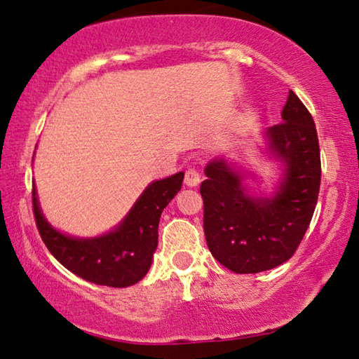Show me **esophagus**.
I'll list each match as a JSON object with an SVG mask.
<instances>
[{"label": "esophagus", "instance_id": "34e87169", "mask_svg": "<svg viewBox=\"0 0 359 359\" xmlns=\"http://www.w3.org/2000/svg\"><path fill=\"white\" fill-rule=\"evenodd\" d=\"M199 182H201V175L196 171L194 168H190L185 171V184L188 187H196L199 185Z\"/></svg>", "mask_w": 359, "mask_h": 359}]
</instances>
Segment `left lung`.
Masks as SVG:
<instances>
[{"instance_id": "8db88e82", "label": "left lung", "mask_w": 359, "mask_h": 359, "mask_svg": "<svg viewBox=\"0 0 359 359\" xmlns=\"http://www.w3.org/2000/svg\"><path fill=\"white\" fill-rule=\"evenodd\" d=\"M267 155L283 165L271 196H253L245 175L224 158L204 169V234L218 263L236 274H257L288 261L311 224L317 205L321 163L311 112L291 92L282 121L267 128Z\"/></svg>"}]
</instances>
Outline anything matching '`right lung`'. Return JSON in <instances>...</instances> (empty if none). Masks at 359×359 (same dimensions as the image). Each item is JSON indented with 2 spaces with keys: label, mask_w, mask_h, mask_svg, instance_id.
Returning <instances> with one entry per match:
<instances>
[{
  "label": "right lung",
  "mask_w": 359,
  "mask_h": 359,
  "mask_svg": "<svg viewBox=\"0 0 359 359\" xmlns=\"http://www.w3.org/2000/svg\"><path fill=\"white\" fill-rule=\"evenodd\" d=\"M182 182L184 172L151 182L118 226L98 238H72L53 228L42 214L33 187L36 224L48 252L72 274L96 285L131 287L150 269L161 212L180 191Z\"/></svg>",
  "instance_id": "obj_1"
}]
</instances>
